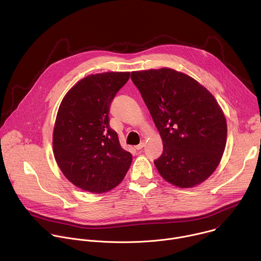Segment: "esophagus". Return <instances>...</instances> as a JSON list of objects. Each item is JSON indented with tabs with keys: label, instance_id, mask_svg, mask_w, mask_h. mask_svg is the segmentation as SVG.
I'll return each instance as SVG.
<instances>
[{
	"label": "esophagus",
	"instance_id": "1",
	"mask_svg": "<svg viewBox=\"0 0 261 261\" xmlns=\"http://www.w3.org/2000/svg\"><path fill=\"white\" fill-rule=\"evenodd\" d=\"M144 146V142H140L139 144H137V145H135V150H141V148Z\"/></svg>",
	"mask_w": 261,
	"mask_h": 261
}]
</instances>
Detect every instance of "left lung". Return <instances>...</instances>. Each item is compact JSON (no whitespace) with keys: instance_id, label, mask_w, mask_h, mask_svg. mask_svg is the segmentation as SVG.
Here are the masks:
<instances>
[{"instance_id":"obj_1","label":"left lung","mask_w":261,"mask_h":261,"mask_svg":"<svg viewBox=\"0 0 261 261\" xmlns=\"http://www.w3.org/2000/svg\"><path fill=\"white\" fill-rule=\"evenodd\" d=\"M163 141L154 161L161 176L179 188L204 181L224 153L227 125L215 97L198 82L169 68L131 72Z\"/></svg>"}]
</instances>
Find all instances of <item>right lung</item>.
I'll use <instances>...</instances> for the list:
<instances>
[{"label": "right lung", "instance_id": "obj_1", "mask_svg": "<svg viewBox=\"0 0 261 261\" xmlns=\"http://www.w3.org/2000/svg\"><path fill=\"white\" fill-rule=\"evenodd\" d=\"M130 72L92 74L72 87L63 98L54 128L56 161L76 187L107 192L123 180L132 155L121 146L109 126V107Z\"/></svg>", "mask_w": 261, "mask_h": 261}]
</instances>
